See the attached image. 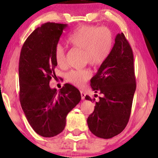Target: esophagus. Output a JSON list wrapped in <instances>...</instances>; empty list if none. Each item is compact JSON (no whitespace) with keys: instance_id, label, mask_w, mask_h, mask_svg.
I'll return each mask as SVG.
<instances>
[{"instance_id":"esophagus-1","label":"esophagus","mask_w":158,"mask_h":158,"mask_svg":"<svg viewBox=\"0 0 158 158\" xmlns=\"http://www.w3.org/2000/svg\"><path fill=\"white\" fill-rule=\"evenodd\" d=\"M81 95L82 100H84V99H85V94L83 91V90H81Z\"/></svg>"}]
</instances>
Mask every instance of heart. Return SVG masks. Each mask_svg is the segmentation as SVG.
I'll return each mask as SVG.
<instances>
[{"mask_svg": "<svg viewBox=\"0 0 158 158\" xmlns=\"http://www.w3.org/2000/svg\"><path fill=\"white\" fill-rule=\"evenodd\" d=\"M67 42L73 47L83 49L84 63L98 67L109 57L113 47L114 36L111 30L106 27L81 25L69 35ZM54 56L57 65L65 64V54L61 45L55 47ZM90 75V71L85 69L71 70L67 75V79L73 85L81 88Z\"/></svg>", "mask_w": 158, "mask_h": 158, "instance_id": "b5f03b06", "label": "heart"}]
</instances>
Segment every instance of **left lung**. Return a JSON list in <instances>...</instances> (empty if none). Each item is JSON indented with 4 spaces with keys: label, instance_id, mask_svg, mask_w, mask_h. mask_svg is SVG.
Returning a JSON list of instances; mask_svg holds the SVG:
<instances>
[{
    "label": "left lung",
    "instance_id": "8db88e82",
    "mask_svg": "<svg viewBox=\"0 0 158 158\" xmlns=\"http://www.w3.org/2000/svg\"><path fill=\"white\" fill-rule=\"evenodd\" d=\"M90 86L103 96L88 116V128L96 137L110 139L126 127L136 90L132 49L123 33L116 35L109 57L90 79ZM85 98L92 101L88 96Z\"/></svg>",
    "mask_w": 158,
    "mask_h": 158
}]
</instances>
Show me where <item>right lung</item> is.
I'll return each instance as SVG.
<instances>
[{
	"instance_id": "add662e5",
	"label": "right lung",
	"mask_w": 158,
	"mask_h": 158,
	"mask_svg": "<svg viewBox=\"0 0 158 158\" xmlns=\"http://www.w3.org/2000/svg\"><path fill=\"white\" fill-rule=\"evenodd\" d=\"M68 24L47 22L25 41L19 59V98L26 118L36 133L52 137L61 133L68 114L81 99L79 90L69 83L51 88L56 77L54 52Z\"/></svg>"
}]
</instances>
